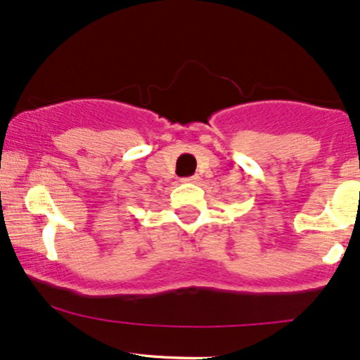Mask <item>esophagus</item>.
Listing matches in <instances>:
<instances>
[{
	"label": "esophagus",
	"instance_id": "1",
	"mask_svg": "<svg viewBox=\"0 0 360 360\" xmlns=\"http://www.w3.org/2000/svg\"><path fill=\"white\" fill-rule=\"evenodd\" d=\"M198 179H200L198 176H191V177H184V179H181V181H183V183H196Z\"/></svg>",
	"mask_w": 360,
	"mask_h": 360
}]
</instances>
